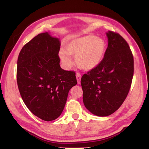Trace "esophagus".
<instances>
[{
    "instance_id": "34e87169",
    "label": "esophagus",
    "mask_w": 149,
    "mask_h": 149,
    "mask_svg": "<svg viewBox=\"0 0 149 149\" xmlns=\"http://www.w3.org/2000/svg\"><path fill=\"white\" fill-rule=\"evenodd\" d=\"M76 78H77L78 84H79L81 83V75L79 74V73H77L76 74Z\"/></svg>"
}]
</instances>
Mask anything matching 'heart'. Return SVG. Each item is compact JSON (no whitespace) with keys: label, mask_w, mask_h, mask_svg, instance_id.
<instances>
[{"label":"heart","mask_w":149,"mask_h":149,"mask_svg":"<svg viewBox=\"0 0 149 149\" xmlns=\"http://www.w3.org/2000/svg\"><path fill=\"white\" fill-rule=\"evenodd\" d=\"M106 50V43L102 38L88 35L70 41L65 47V51L60 50L59 56L65 68H70L72 64L69 54L75 56V63L78 67L91 70L102 62Z\"/></svg>","instance_id":"1"}]
</instances>
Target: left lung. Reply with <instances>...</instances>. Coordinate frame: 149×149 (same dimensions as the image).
I'll return each mask as SVG.
<instances>
[{
	"instance_id": "1",
	"label": "left lung",
	"mask_w": 149,
	"mask_h": 149,
	"mask_svg": "<svg viewBox=\"0 0 149 149\" xmlns=\"http://www.w3.org/2000/svg\"><path fill=\"white\" fill-rule=\"evenodd\" d=\"M102 62L81 77L83 102L93 115L106 116L122 106L131 88L134 59L127 42L113 31Z\"/></svg>"
}]
</instances>
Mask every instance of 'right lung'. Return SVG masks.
I'll list each match as a JSON object with an SVG mask.
<instances>
[{
  "label": "right lung",
  "instance_id": "add662e5",
  "mask_svg": "<svg viewBox=\"0 0 149 149\" xmlns=\"http://www.w3.org/2000/svg\"><path fill=\"white\" fill-rule=\"evenodd\" d=\"M58 38L38 34L18 55L17 80L22 99L31 113L45 121L61 115L69 90L77 84L75 73L60 67Z\"/></svg>",
  "mask_w": 149,
  "mask_h": 149
}]
</instances>
